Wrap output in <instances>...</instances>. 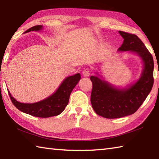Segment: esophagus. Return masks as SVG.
Instances as JSON below:
<instances>
[{
    "label": "esophagus",
    "mask_w": 159,
    "mask_h": 159,
    "mask_svg": "<svg viewBox=\"0 0 159 159\" xmlns=\"http://www.w3.org/2000/svg\"><path fill=\"white\" fill-rule=\"evenodd\" d=\"M83 76H85V77H88V76H89V74H90V71H89V69H88V68H86V69L84 70L83 71Z\"/></svg>",
    "instance_id": "34e87169"
}]
</instances>
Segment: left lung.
Masks as SVG:
<instances>
[{"label":"left lung","instance_id":"1","mask_svg":"<svg viewBox=\"0 0 159 159\" xmlns=\"http://www.w3.org/2000/svg\"><path fill=\"white\" fill-rule=\"evenodd\" d=\"M124 39L118 51L137 53L143 62L144 68L140 79L133 85L119 89L92 76L91 103L98 116L108 119L120 118L133 114L143 104L154 84V61L151 53L142 41L134 34L119 31Z\"/></svg>","mask_w":159,"mask_h":159}]
</instances>
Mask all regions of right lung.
Returning a JSON list of instances; mask_svg holds the SVG:
<instances>
[{"label": "right lung", "instance_id": "right-lung-1", "mask_svg": "<svg viewBox=\"0 0 159 159\" xmlns=\"http://www.w3.org/2000/svg\"><path fill=\"white\" fill-rule=\"evenodd\" d=\"M42 25H37L29 29L25 33L33 31H39ZM80 79V74L66 78L63 83L52 95L47 98L35 103H21L17 101L8 91L9 95L14 106L23 113L38 117H49L58 116L65 109L69 102L70 96L73 89Z\"/></svg>", "mask_w": 159, "mask_h": 159}]
</instances>
